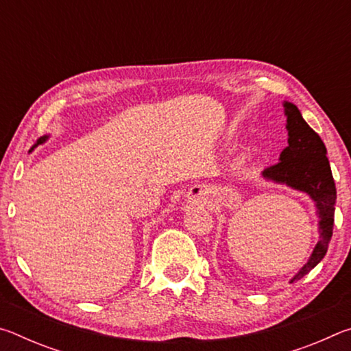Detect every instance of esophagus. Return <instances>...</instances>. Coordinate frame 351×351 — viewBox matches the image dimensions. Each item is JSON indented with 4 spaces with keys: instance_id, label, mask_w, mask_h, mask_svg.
Wrapping results in <instances>:
<instances>
[{
    "instance_id": "34e87169",
    "label": "esophagus",
    "mask_w": 351,
    "mask_h": 351,
    "mask_svg": "<svg viewBox=\"0 0 351 351\" xmlns=\"http://www.w3.org/2000/svg\"><path fill=\"white\" fill-rule=\"evenodd\" d=\"M190 199L195 201V203H209V192L204 187H195L192 192H190Z\"/></svg>"
}]
</instances>
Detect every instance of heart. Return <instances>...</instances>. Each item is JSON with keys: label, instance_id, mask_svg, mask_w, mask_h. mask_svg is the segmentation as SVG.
Here are the masks:
<instances>
[{"label": "heart", "instance_id": "1", "mask_svg": "<svg viewBox=\"0 0 351 351\" xmlns=\"http://www.w3.org/2000/svg\"><path fill=\"white\" fill-rule=\"evenodd\" d=\"M252 152H254V148H252V147H249V148H247V150H246V154H251Z\"/></svg>", "mask_w": 351, "mask_h": 351}]
</instances>
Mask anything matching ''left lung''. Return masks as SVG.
Here are the masks:
<instances>
[{
	"instance_id": "left-lung-1",
	"label": "left lung",
	"mask_w": 351,
	"mask_h": 351,
	"mask_svg": "<svg viewBox=\"0 0 351 351\" xmlns=\"http://www.w3.org/2000/svg\"><path fill=\"white\" fill-rule=\"evenodd\" d=\"M283 106L287 116L288 147L280 153L278 162L265 169L261 176L310 195L316 203L320 218V240L304 268L289 280V283H294L306 276L326 254L335 224L336 186L326 158V148L320 136L304 121L294 104L285 102Z\"/></svg>"
}]
</instances>
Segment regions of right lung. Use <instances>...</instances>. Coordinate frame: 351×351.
Returning a JSON list of instances; mask_svg holds the SVG:
<instances>
[{
    "mask_svg": "<svg viewBox=\"0 0 351 351\" xmlns=\"http://www.w3.org/2000/svg\"><path fill=\"white\" fill-rule=\"evenodd\" d=\"M46 139H47V136H43V138H40V139H38V141H37V144H35V145H34V147H37V145H38V144H43V142H45V141H46Z\"/></svg>",
    "mask_w": 351,
    "mask_h": 351,
    "instance_id": "obj_1",
    "label": "right lung"
}]
</instances>
